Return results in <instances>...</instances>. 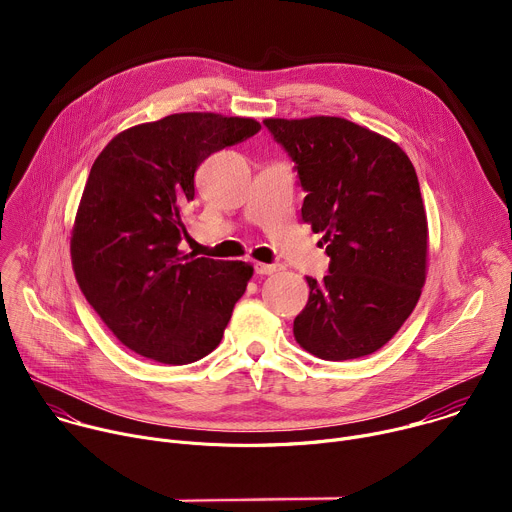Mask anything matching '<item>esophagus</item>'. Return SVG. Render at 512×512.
Here are the masks:
<instances>
[{
	"label": "esophagus",
	"instance_id": "esophagus-1",
	"mask_svg": "<svg viewBox=\"0 0 512 512\" xmlns=\"http://www.w3.org/2000/svg\"><path fill=\"white\" fill-rule=\"evenodd\" d=\"M281 269H283L281 263H255V273L257 275H273Z\"/></svg>",
	"mask_w": 512,
	"mask_h": 512
}]
</instances>
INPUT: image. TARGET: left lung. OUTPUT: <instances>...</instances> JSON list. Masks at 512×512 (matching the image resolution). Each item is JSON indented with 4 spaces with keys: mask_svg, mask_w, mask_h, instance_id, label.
I'll return each mask as SVG.
<instances>
[{
    "mask_svg": "<svg viewBox=\"0 0 512 512\" xmlns=\"http://www.w3.org/2000/svg\"><path fill=\"white\" fill-rule=\"evenodd\" d=\"M296 164L306 192L302 221L330 257L294 320L302 348L350 360L385 346L413 312L425 283L427 216L415 168L399 145L342 117L265 119Z\"/></svg>",
    "mask_w": 512,
    "mask_h": 512,
    "instance_id": "1",
    "label": "left lung"
}]
</instances>
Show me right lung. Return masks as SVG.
<instances>
[{
    "label": "right lung",
    "mask_w": 512,
    "mask_h": 512,
    "mask_svg": "<svg viewBox=\"0 0 512 512\" xmlns=\"http://www.w3.org/2000/svg\"><path fill=\"white\" fill-rule=\"evenodd\" d=\"M259 129L247 117L176 113L119 133L95 160L72 229V269L133 352L188 364L221 342L253 267L182 255L184 206L198 166Z\"/></svg>",
    "instance_id": "1"
}]
</instances>
